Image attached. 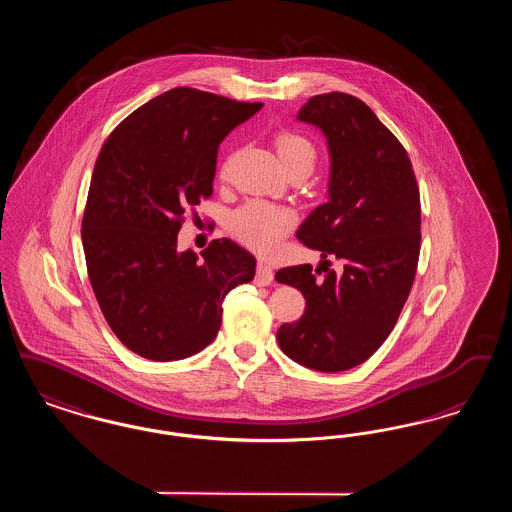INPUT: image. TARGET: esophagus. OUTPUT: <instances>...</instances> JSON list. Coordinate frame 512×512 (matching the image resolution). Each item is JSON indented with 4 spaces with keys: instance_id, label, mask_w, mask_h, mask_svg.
Segmentation results:
<instances>
[{
    "instance_id": "esophagus-1",
    "label": "esophagus",
    "mask_w": 512,
    "mask_h": 512,
    "mask_svg": "<svg viewBox=\"0 0 512 512\" xmlns=\"http://www.w3.org/2000/svg\"><path fill=\"white\" fill-rule=\"evenodd\" d=\"M272 280H274V270H272V267L268 263L259 261L257 263V274H255V284L257 286H268Z\"/></svg>"
}]
</instances>
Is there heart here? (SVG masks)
I'll list each match as a JSON object with an SVG mask.
<instances>
[{"label":"heart","mask_w":512,"mask_h":512,"mask_svg":"<svg viewBox=\"0 0 512 512\" xmlns=\"http://www.w3.org/2000/svg\"><path fill=\"white\" fill-rule=\"evenodd\" d=\"M276 149L286 169L293 165H307L313 171L317 161V147L301 132H280L276 138ZM292 226V211L261 199L247 201L230 217V232L242 244L263 255L274 253Z\"/></svg>","instance_id":"b5f03b06"}]
</instances>
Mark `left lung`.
<instances>
[{"instance_id": "1", "label": "left lung", "mask_w": 512, "mask_h": 512, "mask_svg": "<svg viewBox=\"0 0 512 512\" xmlns=\"http://www.w3.org/2000/svg\"><path fill=\"white\" fill-rule=\"evenodd\" d=\"M297 119L320 128L330 149L328 203L299 226L322 263L280 268L276 280L305 297V313L278 328L299 365L340 372L365 363L390 336L413 288L420 255V194L401 142L355 96L309 99ZM342 270L329 268V259Z\"/></svg>"}]
</instances>
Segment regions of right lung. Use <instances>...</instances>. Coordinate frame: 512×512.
Here are the masks:
<instances>
[{"instance_id": "obj_1", "label": "right lung", "mask_w": 512, "mask_h": 512, "mask_svg": "<svg viewBox=\"0 0 512 512\" xmlns=\"http://www.w3.org/2000/svg\"><path fill=\"white\" fill-rule=\"evenodd\" d=\"M263 103L172 88L138 107L99 151L82 245L99 309L115 336L149 361H178L219 334L226 293L255 276L228 238L197 257L178 251L184 213L213 194L220 142Z\"/></svg>"}]
</instances>
